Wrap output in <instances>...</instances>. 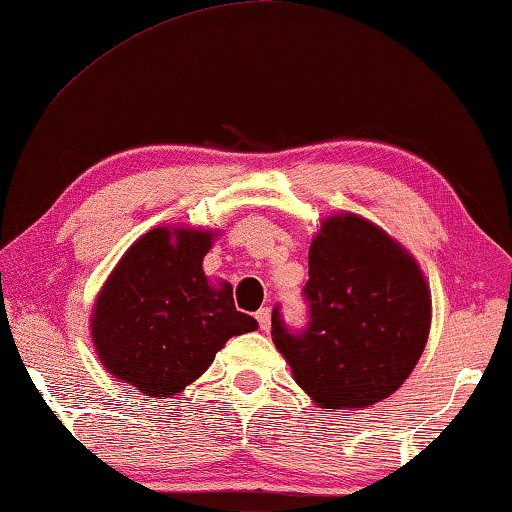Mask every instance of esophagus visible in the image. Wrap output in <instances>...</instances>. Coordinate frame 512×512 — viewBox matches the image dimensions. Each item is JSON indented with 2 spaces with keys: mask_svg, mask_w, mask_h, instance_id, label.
Returning a JSON list of instances; mask_svg holds the SVG:
<instances>
[{
  "mask_svg": "<svg viewBox=\"0 0 512 512\" xmlns=\"http://www.w3.org/2000/svg\"><path fill=\"white\" fill-rule=\"evenodd\" d=\"M255 318H257V323H259V327L264 329V332H268V329H271V309L262 307L255 314Z\"/></svg>",
  "mask_w": 512,
  "mask_h": 512,
  "instance_id": "34e87169",
  "label": "esophagus"
}]
</instances>
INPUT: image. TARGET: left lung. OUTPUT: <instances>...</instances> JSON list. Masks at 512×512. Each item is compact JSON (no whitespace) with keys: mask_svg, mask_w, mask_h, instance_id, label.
<instances>
[{"mask_svg":"<svg viewBox=\"0 0 512 512\" xmlns=\"http://www.w3.org/2000/svg\"><path fill=\"white\" fill-rule=\"evenodd\" d=\"M309 323L300 332L273 309V343L320 409H363L411 375L431 327L420 266L379 225L357 214L320 221L309 246Z\"/></svg>","mask_w":512,"mask_h":512,"instance_id":"1","label":"left lung"}]
</instances>
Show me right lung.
I'll return each mask as SVG.
<instances>
[{"mask_svg":"<svg viewBox=\"0 0 512 512\" xmlns=\"http://www.w3.org/2000/svg\"><path fill=\"white\" fill-rule=\"evenodd\" d=\"M214 230L153 228L119 259L94 302L90 332L99 361L151 397L192 384L232 336L257 320L235 307L230 282H207Z\"/></svg>","mask_w":512,"mask_h":512,"instance_id":"obj_1","label":"right lung"}]
</instances>
